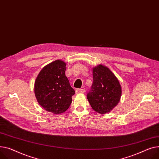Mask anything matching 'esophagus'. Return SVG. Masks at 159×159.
Segmentation results:
<instances>
[{"label":"esophagus","instance_id":"esophagus-1","mask_svg":"<svg viewBox=\"0 0 159 159\" xmlns=\"http://www.w3.org/2000/svg\"><path fill=\"white\" fill-rule=\"evenodd\" d=\"M84 92H85V90H84L83 89H77L76 90V94H80V93H83Z\"/></svg>","mask_w":159,"mask_h":159}]
</instances>
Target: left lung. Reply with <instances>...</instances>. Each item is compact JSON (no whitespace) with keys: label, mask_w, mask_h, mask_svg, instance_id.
Segmentation results:
<instances>
[{"label":"left lung","mask_w":159,"mask_h":159,"mask_svg":"<svg viewBox=\"0 0 159 159\" xmlns=\"http://www.w3.org/2000/svg\"><path fill=\"white\" fill-rule=\"evenodd\" d=\"M93 83L87 99L93 110L106 114L120 101L122 90L118 79L107 67L99 65L93 68Z\"/></svg>","instance_id":"1"}]
</instances>
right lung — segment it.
Wrapping results in <instances>:
<instances>
[{
	"instance_id": "right-lung-1",
	"label": "right lung",
	"mask_w": 159,
	"mask_h": 159,
	"mask_svg": "<svg viewBox=\"0 0 159 159\" xmlns=\"http://www.w3.org/2000/svg\"><path fill=\"white\" fill-rule=\"evenodd\" d=\"M66 63L60 60L50 63L40 70L34 82V94L39 105L46 111L60 114L72 102L75 91L65 76Z\"/></svg>"
}]
</instances>
